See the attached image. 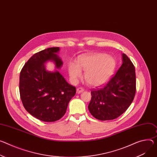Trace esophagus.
I'll list each match as a JSON object with an SVG mask.
<instances>
[{"instance_id":"esophagus-1","label":"esophagus","mask_w":157,"mask_h":157,"mask_svg":"<svg viewBox=\"0 0 157 157\" xmlns=\"http://www.w3.org/2000/svg\"><path fill=\"white\" fill-rule=\"evenodd\" d=\"M82 91H84V88H83L79 87V88H77V93L79 94V93H82Z\"/></svg>"}]
</instances>
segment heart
Listing matches in <instances>:
<instances>
[{
  "instance_id": "b5f03b06",
  "label": "heart",
  "mask_w": 157,
  "mask_h": 157,
  "mask_svg": "<svg viewBox=\"0 0 157 157\" xmlns=\"http://www.w3.org/2000/svg\"><path fill=\"white\" fill-rule=\"evenodd\" d=\"M116 66L112 57L105 54L96 53L83 55L79 57L78 64L70 63L69 75L74 81L82 76L81 69L85 71L84 78L93 86H99L106 83L110 79Z\"/></svg>"
}]
</instances>
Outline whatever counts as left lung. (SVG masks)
<instances>
[{
	"label": "left lung",
	"instance_id": "8db88e82",
	"mask_svg": "<svg viewBox=\"0 0 157 157\" xmlns=\"http://www.w3.org/2000/svg\"><path fill=\"white\" fill-rule=\"evenodd\" d=\"M135 93V68L129 58L123 54V64L117 73L105 86L91 91L89 111L98 120H114L130 106Z\"/></svg>",
	"mask_w": 157,
	"mask_h": 157
}]
</instances>
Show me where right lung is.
I'll list each match as a JSON object with an SVG mask.
<instances>
[{
	"label": "right lung",
	"instance_id": "add662e5",
	"mask_svg": "<svg viewBox=\"0 0 157 157\" xmlns=\"http://www.w3.org/2000/svg\"><path fill=\"white\" fill-rule=\"evenodd\" d=\"M58 47L34 54L24 64L19 77V92L26 111L39 120L52 122L61 118L69 101L76 94V87L69 84L58 72L47 71L44 64L53 61L57 68L63 65L56 54Z\"/></svg>",
	"mask_w": 157,
	"mask_h": 157
}]
</instances>
